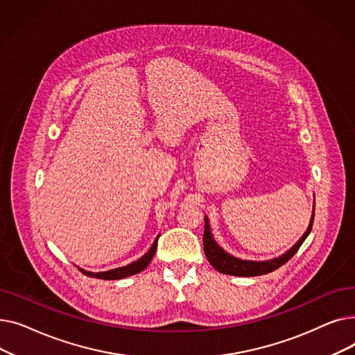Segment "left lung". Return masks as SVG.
<instances>
[{"instance_id":"obj_1","label":"left lung","mask_w":355,"mask_h":355,"mask_svg":"<svg viewBox=\"0 0 355 355\" xmlns=\"http://www.w3.org/2000/svg\"><path fill=\"white\" fill-rule=\"evenodd\" d=\"M313 216H315V207L312 210L309 226H308L306 232L302 234V237L297 240L288 252H285L279 257H273L269 260H243V259L234 257L230 253H227L225 249L217 245V241L214 240V237L211 234L209 217L204 216V220H206V223H204V234H202L204 253H206V257L210 262V265L220 273L233 275V276H246V277L266 275L269 272L276 270L277 268H281L282 265H285L288 260L297 252V249L301 248V245L304 243L305 239L311 233Z\"/></svg>"}]
</instances>
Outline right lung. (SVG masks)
Here are the masks:
<instances>
[{"instance_id": "add662e5", "label": "right lung", "mask_w": 355, "mask_h": 355, "mask_svg": "<svg viewBox=\"0 0 355 355\" xmlns=\"http://www.w3.org/2000/svg\"><path fill=\"white\" fill-rule=\"evenodd\" d=\"M158 237L159 234L157 236V239L154 240L153 246L149 248V250L142 256L139 257L138 260H135V262L129 263L126 266H122V268H115V269H110V270H106V272H89V270H85V269H80L83 272V275L86 276H90V277H98V279H105V281H115V279H123V277H128V276H132V275H137L139 272H142L149 263H151V260L157 252V243H158Z\"/></svg>"}]
</instances>
